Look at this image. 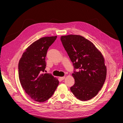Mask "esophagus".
I'll use <instances>...</instances> for the list:
<instances>
[{"mask_svg": "<svg viewBox=\"0 0 123 123\" xmlns=\"http://www.w3.org/2000/svg\"><path fill=\"white\" fill-rule=\"evenodd\" d=\"M60 79L61 80H63L65 78V76H64V77H60Z\"/></svg>", "mask_w": 123, "mask_h": 123, "instance_id": "obj_1", "label": "esophagus"}]
</instances>
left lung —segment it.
I'll list each match as a JSON object with an SVG mask.
<instances>
[{
  "label": "left lung",
  "instance_id": "8db88e82",
  "mask_svg": "<svg viewBox=\"0 0 123 123\" xmlns=\"http://www.w3.org/2000/svg\"><path fill=\"white\" fill-rule=\"evenodd\" d=\"M63 46L73 63L75 71L72 76L74 85L71 91L81 101L95 97L106 80L107 67L102 53L94 44L79 35L61 36Z\"/></svg>",
  "mask_w": 123,
  "mask_h": 123
}]
</instances>
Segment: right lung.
<instances>
[{"mask_svg":"<svg viewBox=\"0 0 123 123\" xmlns=\"http://www.w3.org/2000/svg\"><path fill=\"white\" fill-rule=\"evenodd\" d=\"M56 38L43 37L32 43L19 61L18 75L22 87L32 99L38 102L48 100L59 83L51 74L42 73L46 66L47 50Z\"/></svg>","mask_w":123,"mask_h":123,"instance_id":"right-lung-1","label":"right lung"}]
</instances>
